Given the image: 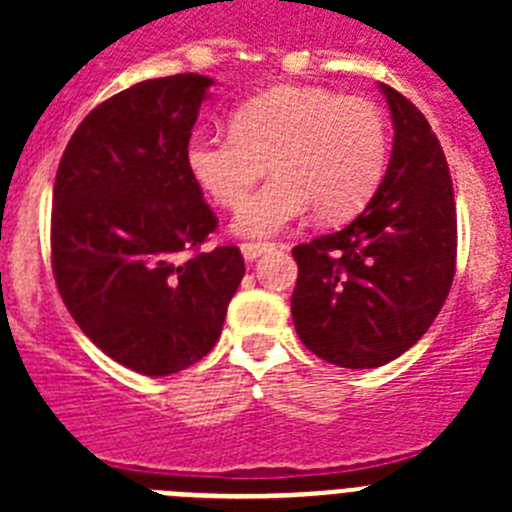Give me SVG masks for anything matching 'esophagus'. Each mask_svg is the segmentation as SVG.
Listing matches in <instances>:
<instances>
[{"label":"esophagus","instance_id":"1","mask_svg":"<svg viewBox=\"0 0 512 512\" xmlns=\"http://www.w3.org/2000/svg\"><path fill=\"white\" fill-rule=\"evenodd\" d=\"M269 243H256V241H248V243H241V253L243 259L246 261H256L264 251H269Z\"/></svg>","mask_w":512,"mask_h":512}]
</instances>
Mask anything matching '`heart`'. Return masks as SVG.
<instances>
[{
	"label": "heart",
	"mask_w": 512,
	"mask_h": 512,
	"mask_svg": "<svg viewBox=\"0 0 512 512\" xmlns=\"http://www.w3.org/2000/svg\"><path fill=\"white\" fill-rule=\"evenodd\" d=\"M377 104L320 87H277L243 102L230 130L189 138V176L215 205L235 210L269 161L274 179L235 215L243 235H274L315 210L341 223L372 200L387 166Z\"/></svg>",
	"instance_id": "1"
}]
</instances>
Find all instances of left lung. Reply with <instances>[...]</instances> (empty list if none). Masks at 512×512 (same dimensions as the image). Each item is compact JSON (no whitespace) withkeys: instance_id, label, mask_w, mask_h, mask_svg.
Masks as SVG:
<instances>
[{"instance_id":"left-lung-1","label":"left lung","mask_w":512,"mask_h":512,"mask_svg":"<svg viewBox=\"0 0 512 512\" xmlns=\"http://www.w3.org/2000/svg\"><path fill=\"white\" fill-rule=\"evenodd\" d=\"M395 140L387 174L356 220L292 248V320L312 354L346 369L390 364L431 328L456 269V202L423 112L387 84Z\"/></svg>"}]
</instances>
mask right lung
<instances>
[{"mask_svg": "<svg viewBox=\"0 0 512 512\" xmlns=\"http://www.w3.org/2000/svg\"><path fill=\"white\" fill-rule=\"evenodd\" d=\"M210 76L140 81L89 112L58 164L51 256L63 305L117 364L166 377L220 338L241 251L200 246L217 217L184 151Z\"/></svg>", "mask_w": 512, "mask_h": 512, "instance_id": "1", "label": "right lung"}]
</instances>
